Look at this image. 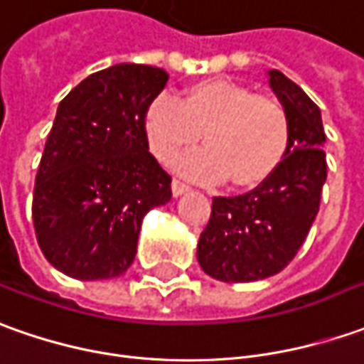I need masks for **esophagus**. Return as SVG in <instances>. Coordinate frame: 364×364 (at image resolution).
Wrapping results in <instances>:
<instances>
[{"label": "esophagus", "instance_id": "obj_1", "mask_svg": "<svg viewBox=\"0 0 364 364\" xmlns=\"http://www.w3.org/2000/svg\"><path fill=\"white\" fill-rule=\"evenodd\" d=\"M184 192H188V184H184V182L178 180V178H174V180H172V194L178 198V196H182Z\"/></svg>", "mask_w": 364, "mask_h": 364}]
</instances>
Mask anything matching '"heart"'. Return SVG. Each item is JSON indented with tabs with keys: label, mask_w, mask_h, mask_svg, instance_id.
<instances>
[{
	"label": "heart",
	"mask_w": 364,
	"mask_h": 364,
	"mask_svg": "<svg viewBox=\"0 0 364 364\" xmlns=\"http://www.w3.org/2000/svg\"><path fill=\"white\" fill-rule=\"evenodd\" d=\"M144 128L150 150L164 164L196 146L204 134L206 150L186 158L180 170L202 180L228 178L236 188L267 182L290 146L289 116L279 100L226 77L192 84L180 102L154 97Z\"/></svg>",
	"instance_id": "1"
}]
</instances>
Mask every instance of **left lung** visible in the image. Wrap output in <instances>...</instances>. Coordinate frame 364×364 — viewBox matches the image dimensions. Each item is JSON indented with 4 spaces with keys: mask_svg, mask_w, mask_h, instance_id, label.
Wrapping results in <instances>:
<instances>
[{
    "mask_svg": "<svg viewBox=\"0 0 364 364\" xmlns=\"http://www.w3.org/2000/svg\"><path fill=\"white\" fill-rule=\"evenodd\" d=\"M268 84L289 116V152L255 190L212 198L196 256L202 270L222 282H252L280 272L296 256L321 206L326 180L321 109L279 70L268 72Z\"/></svg>",
    "mask_w": 364,
    "mask_h": 364,
    "instance_id": "obj_1",
    "label": "left lung"
}]
</instances>
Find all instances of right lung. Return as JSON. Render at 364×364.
<instances>
[{
  "label": "right lung",
  "mask_w": 364,
  "mask_h": 364,
  "mask_svg": "<svg viewBox=\"0 0 364 364\" xmlns=\"http://www.w3.org/2000/svg\"><path fill=\"white\" fill-rule=\"evenodd\" d=\"M168 74L116 63L87 75L58 106L33 186V228L51 267L77 280L124 274L144 216L172 198L144 116Z\"/></svg>",
  "instance_id": "right-lung-1"
}]
</instances>
